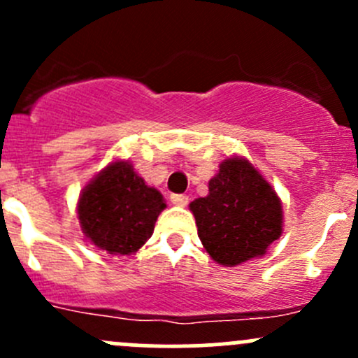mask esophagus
Segmentation results:
<instances>
[{
  "label": "esophagus",
  "mask_w": 358,
  "mask_h": 358,
  "mask_svg": "<svg viewBox=\"0 0 358 358\" xmlns=\"http://www.w3.org/2000/svg\"><path fill=\"white\" fill-rule=\"evenodd\" d=\"M171 202L175 206H187V202H189V197L185 196V194H171Z\"/></svg>",
  "instance_id": "1"
}]
</instances>
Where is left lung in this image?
Returning <instances> with one entry per match:
<instances>
[{
  "label": "left lung",
  "mask_w": 358,
  "mask_h": 358,
  "mask_svg": "<svg viewBox=\"0 0 358 358\" xmlns=\"http://www.w3.org/2000/svg\"><path fill=\"white\" fill-rule=\"evenodd\" d=\"M199 239L220 265L263 256L282 234L275 190L246 159L229 157L209 180V194L190 202Z\"/></svg>",
  "instance_id": "left-lung-1"
}]
</instances>
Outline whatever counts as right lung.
<instances>
[{"label":"right lung","instance_id":"1","mask_svg":"<svg viewBox=\"0 0 358 358\" xmlns=\"http://www.w3.org/2000/svg\"><path fill=\"white\" fill-rule=\"evenodd\" d=\"M164 208L161 192L145 185L128 161H117L83 189L78 218L96 248L109 255L129 256L150 239Z\"/></svg>","mask_w":358,"mask_h":358}]
</instances>
